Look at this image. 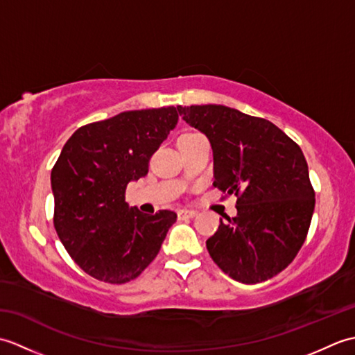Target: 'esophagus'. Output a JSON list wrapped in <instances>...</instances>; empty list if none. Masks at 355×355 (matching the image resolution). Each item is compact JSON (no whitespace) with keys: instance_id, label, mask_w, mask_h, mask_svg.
<instances>
[{"instance_id":"esophagus-1","label":"esophagus","mask_w":355,"mask_h":355,"mask_svg":"<svg viewBox=\"0 0 355 355\" xmlns=\"http://www.w3.org/2000/svg\"><path fill=\"white\" fill-rule=\"evenodd\" d=\"M178 215V220H187V218H195L198 215V212H195V210H187V209H182L177 212Z\"/></svg>"}]
</instances>
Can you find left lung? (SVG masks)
Returning <instances> with one entry per match:
<instances>
[{
  "label": "left lung",
  "mask_w": 355,
  "mask_h": 355,
  "mask_svg": "<svg viewBox=\"0 0 355 355\" xmlns=\"http://www.w3.org/2000/svg\"><path fill=\"white\" fill-rule=\"evenodd\" d=\"M177 110L212 145L214 186L238 198V215L206 241L210 258L243 284L281 273L304 245L315 205L302 149L268 120L223 105Z\"/></svg>",
  "instance_id": "1"
}]
</instances>
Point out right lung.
<instances>
[{
	"mask_svg": "<svg viewBox=\"0 0 355 355\" xmlns=\"http://www.w3.org/2000/svg\"><path fill=\"white\" fill-rule=\"evenodd\" d=\"M178 122L173 107L125 111L80 126L51 169L53 224L71 259L97 281L125 284L160 252L177 214L130 209L126 186Z\"/></svg>",
	"mask_w": 355,
	"mask_h": 355,
	"instance_id": "obj_1",
	"label": "right lung"
}]
</instances>
